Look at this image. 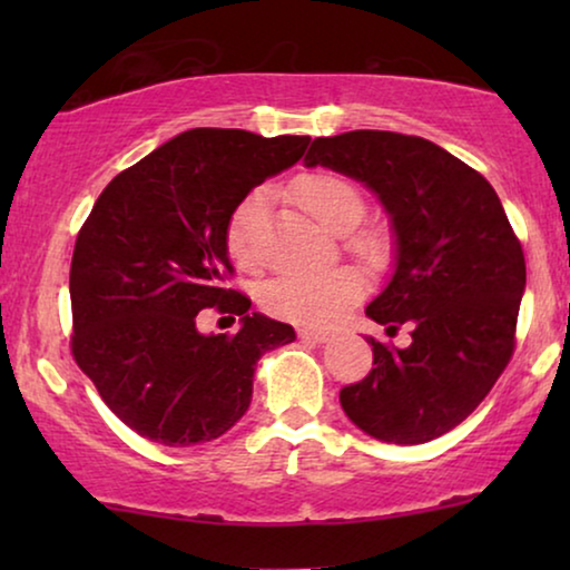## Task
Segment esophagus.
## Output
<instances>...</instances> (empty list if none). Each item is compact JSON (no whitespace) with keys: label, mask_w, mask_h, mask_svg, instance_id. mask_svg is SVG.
Wrapping results in <instances>:
<instances>
[{"label":"esophagus","mask_w":570,"mask_h":570,"mask_svg":"<svg viewBox=\"0 0 570 570\" xmlns=\"http://www.w3.org/2000/svg\"><path fill=\"white\" fill-rule=\"evenodd\" d=\"M298 337H301L303 342H311V345H322V342L330 340V334L318 332V330H306V326H301Z\"/></svg>","instance_id":"34e87169"}]
</instances>
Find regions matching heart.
<instances>
[{"mask_svg":"<svg viewBox=\"0 0 570 570\" xmlns=\"http://www.w3.org/2000/svg\"><path fill=\"white\" fill-rule=\"evenodd\" d=\"M293 197L314 215L324 228L345 233V248L368 267L386 262L389 244L384 233L373 228H355L365 215L361 189L345 176L318 170L295 178ZM264 213L267 194L252 191L238 202L225 228V246L230 259L246 272H259L267 262L264 248ZM363 285L355 269L334 267L326 272H287L269 279L262 291V306L267 314L301 326H324L337 318L350 303L357 301Z\"/></svg>","mask_w":570,"mask_h":570,"instance_id":"obj_1","label":"heart"}]
</instances>
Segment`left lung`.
Wrapping results in <instances>:
<instances>
[{
    "label": "left lung",
    "mask_w": 570,
    "mask_h": 570,
    "mask_svg": "<svg viewBox=\"0 0 570 570\" xmlns=\"http://www.w3.org/2000/svg\"><path fill=\"white\" fill-rule=\"evenodd\" d=\"M306 166L379 194L396 230L392 283L365 308L410 347L371 337L368 376L340 389L345 415L373 439L425 443L485 400L517 347L527 262L488 178L443 147L396 131L316 137Z\"/></svg>",
    "instance_id": "obj_1"
}]
</instances>
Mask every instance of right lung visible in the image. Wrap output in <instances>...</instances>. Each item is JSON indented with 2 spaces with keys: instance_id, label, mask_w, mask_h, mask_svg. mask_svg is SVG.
Listing matches in <instances>:
<instances>
[{
  "instance_id": "right-lung-1",
  "label": "right lung",
  "mask_w": 570,
  "mask_h": 570,
  "mask_svg": "<svg viewBox=\"0 0 570 570\" xmlns=\"http://www.w3.org/2000/svg\"><path fill=\"white\" fill-rule=\"evenodd\" d=\"M311 137L189 129L121 170L75 240L72 357L108 410L166 446L213 441L252 404L256 361L295 340L291 324L248 314L230 287L228 217ZM242 318L236 335H199L198 311Z\"/></svg>"
}]
</instances>
